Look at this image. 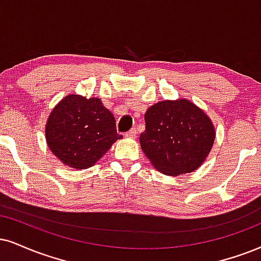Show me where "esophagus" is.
Here are the masks:
<instances>
[{"mask_svg": "<svg viewBox=\"0 0 261 261\" xmlns=\"http://www.w3.org/2000/svg\"><path fill=\"white\" fill-rule=\"evenodd\" d=\"M137 133H138V132H137L136 128H132V129L129 132H127V133H125L124 136L127 137V138H134V137L137 136Z\"/></svg>", "mask_w": 261, "mask_h": 261, "instance_id": "esophagus-1", "label": "esophagus"}]
</instances>
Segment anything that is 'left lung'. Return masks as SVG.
Here are the masks:
<instances>
[{
	"instance_id": "8db88e82",
	"label": "left lung",
	"mask_w": 261,
	"mask_h": 261,
	"mask_svg": "<svg viewBox=\"0 0 261 261\" xmlns=\"http://www.w3.org/2000/svg\"><path fill=\"white\" fill-rule=\"evenodd\" d=\"M209 117L186 99L160 101L145 112L140 146L156 169L176 176L194 172L204 162L214 144Z\"/></svg>"
}]
</instances>
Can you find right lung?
Returning <instances> with one entry per match:
<instances>
[{"label": "right lung", "instance_id": "obj_1", "mask_svg": "<svg viewBox=\"0 0 261 261\" xmlns=\"http://www.w3.org/2000/svg\"><path fill=\"white\" fill-rule=\"evenodd\" d=\"M121 138L114 115L99 98L66 95L46 124L48 147L64 165L75 169L92 167Z\"/></svg>", "mask_w": 261, "mask_h": 261}]
</instances>
